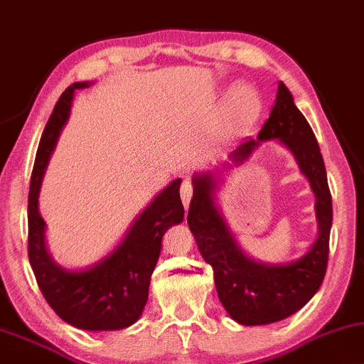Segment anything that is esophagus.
I'll return each instance as SVG.
<instances>
[{
  "label": "esophagus",
  "instance_id": "obj_1",
  "mask_svg": "<svg viewBox=\"0 0 364 364\" xmlns=\"http://www.w3.org/2000/svg\"><path fill=\"white\" fill-rule=\"evenodd\" d=\"M180 194H181V199H183L184 208H188L189 200H191V198H193V184H191V181L186 180V181L181 183Z\"/></svg>",
  "mask_w": 364,
  "mask_h": 364
}]
</instances>
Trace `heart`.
<instances>
[{
    "label": "heart",
    "mask_w": 364,
    "mask_h": 364,
    "mask_svg": "<svg viewBox=\"0 0 364 364\" xmlns=\"http://www.w3.org/2000/svg\"><path fill=\"white\" fill-rule=\"evenodd\" d=\"M262 112V101L248 86H238L227 101L224 109V129L230 135H237L250 129Z\"/></svg>",
    "instance_id": "1"
}]
</instances>
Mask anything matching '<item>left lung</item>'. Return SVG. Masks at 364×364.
<instances>
[{
  "label": "left lung",
  "instance_id": "1",
  "mask_svg": "<svg viewBox=\"0 0 364 364\" xmlns=\"http://www.w3.org/2000/svg\"><path fill=\"white\" fill-rule=\"evenodd\" d=\"M273 139H278L294 155L302 175L316 194L318 237L311 250L296 262L267 264L247 257L215 208L217 181L213 173L193 176L194 189L188 225L196 238L204 262L214 269L219 301L229 316L242 325H267L292 316L312 299L327 271L332 229V196L327 171L316 135L296 107L291 91L283 81H279L276 102L258 139L237 147L229 155V160L240 165L259 144Z\"/></svg>",
  "mask_w": 364,
  "mask_h": 364
}]
</instances>
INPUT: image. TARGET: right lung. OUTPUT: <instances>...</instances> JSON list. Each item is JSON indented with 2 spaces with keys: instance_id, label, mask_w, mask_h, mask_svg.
I'll list each match as a JSON object with an SVG mask.
<instances>
[{
  "instance_id": "right-lung-1",
  "label": "right lung",
  "mask_w": 364,
  "mask_h": 364,
  "mask_svg": "<svg viewBox=\"0 0 364 364\" xmlns=\"http://www.w3.org/2000/svg\"><path fill=\"white\" fill-rule=\"evenodd\" d=\"M90 86L73 83L57 101L39 142L31 176L27 222V253L43 297L58 317L73 327L91 332L121 330L139 321L149 299L150 278L161 250V238L171 225L180 224L184 208L181 180L171 181L139 214L124 240L93 267L70 271L53 262L46 247V222L39 214V191L43 173L68 121L75 90Z\"/></svg>"
}]
</instances>
